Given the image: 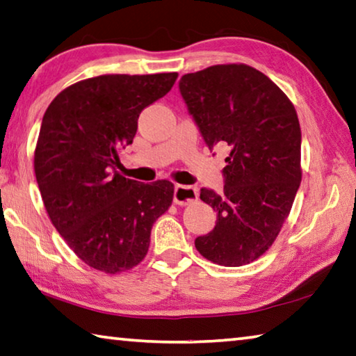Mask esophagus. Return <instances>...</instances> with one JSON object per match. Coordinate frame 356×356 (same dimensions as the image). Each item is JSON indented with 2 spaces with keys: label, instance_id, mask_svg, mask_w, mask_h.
I'll return each instance as SVG.
<instances>
[{
  "label": "esophagus",
  "instance_id": "1",
  "mask_svg": "<svg viewBox=\"0 0 356 356\" xmlns=\"http://www.w3.org/2000/svg\"><path fill=\"white\" fill-rule=\"evenodd\" d=\"M196 199H197V190L195 188V186H190V185L174 186V195H172L174 204L188 205L191 202H195Z\"/></svg>",
  "mask_w": 356,
  "mask_h": 356
}]
</instances>
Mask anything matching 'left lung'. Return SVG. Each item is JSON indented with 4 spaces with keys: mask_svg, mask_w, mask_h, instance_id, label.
I'll use <instances>...</instances> for the list:
<instances>
[{
    "mask_svg": "<svg viewBox=\"0 0 356 356\" xmlns=\"http://www.w3.org/2000/svg\"><path fill=\"white\" fill-rule=\"evenodd\" d=\"M179 90L209 149H230L221 195L200 188L218 221L195 245L213 263L243 266L273 245L299 190L296 108L268 76L241 63L185 74Z\"/></svg>",
    "mask_w": 356,
    "mask_h": 356,
    "instance_id": "8db88e82",
    "label": "left lung"
}]
</instances>
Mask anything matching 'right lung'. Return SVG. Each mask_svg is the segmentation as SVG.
<instances>
[{
	"label": "right lung",
	"mask_w": 356,
	"mask_h": 356,
	"mask_svg": "<svg viewBox=\"0 0 356 356\" xmlns=\"http://www.w3.org/2000/svg\"><path fill=\"white\" fill-rule=\"evenodd\" d=\"M177 73L106 74L74 83L43 115L34 170L51 222L88 266L131 269L149 249L151 229L172 202L170 180L115 171L140 113L172 88Z\"/></svg>",
	"instance_id": "add662e5"
}]
</instances>
